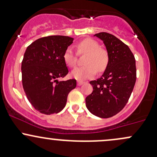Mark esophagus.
Returning a JSON list of instances; mask_svg holds the SVG:
<instances>
[{
    "mask_svg": "<svg viewBox=\"0 0 157 157\" xmlns=\"http://www.w3.org/2000/svg\"><path fill=\"white\" fill-rule=\"evenodd\" d=\"M84 83H85V82H80V81H78V82H77V85H78V86H81V85H83Z\"/></svg>",
    "mask_w": 157,
    "mask_h": 157,
    "instance_id": "esophagus-1",
    "label": "esophagus"
}]
</instances>
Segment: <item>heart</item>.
I'll list each match as a JSON object with an SVG mask.
<instances>
[{
    "label": "heart",
    "instance_id": "obj_1",
    "mask_svg": "<svg viewBox=\"0 0 157 157\" xmlns=\"http://www.w3.org/2000/svg\"><path fill=\"white\" fill-rule=\"evenodd\" d=\"M78 52L81 54H87L85 64L82 67H77L71 72L72 76L78 81L91 78L97 71L102 72L109 65V56L108 52L100 48L97 41L92 39H85L78 45ZM63 60L67 67H74L76 64V56L72 48L66 49L63 54Z\"/></svg>",
    "mask_w": 157,
    "mask_h": 157
}]
</instances>
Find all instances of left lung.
Listing matches in <instances>:
<instances>
[{"instance_id": "8db88e82", "label": "left lung", "mask_w": 157, "mask_h": 157, "mask_svg": "<svg viewBox=\"0 0 157 157\" xmlns=\"http://www.w3.org/2000/svg\"><path fill=\"white\" fill-rule=\"evenodd\" d=\"M103 41L109 56L107 68L102 76L91 81L93 92L85 99L91 114L109 118L121 112L127 103L136 81V60L128 45L114 35L96 33Z\"/></svg>"}]
</instances>
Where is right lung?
I'll return each instance as SVG.
<instances>
[{"label":"right lung","mask_w":157,"mask_h":157,"mask_svg":"<svg viewBox=\"0 0 157 157\" xmlns=\"http://www.w3.org/2000/svg\"><path fill=\"white\" fill-rule=\"evenodd\" d=\"M73 42L66 36H49L28 46L21 62V78L29 102L42 114L63 110L67 96L76 87V80L58 81L69 72L63 54Z\"/></svg>","instance_id":"obj_1"}]
</instances>
